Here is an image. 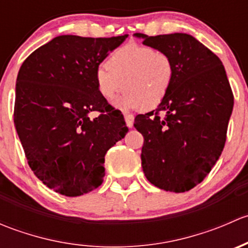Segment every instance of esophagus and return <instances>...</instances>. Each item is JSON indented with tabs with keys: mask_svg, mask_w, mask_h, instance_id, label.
Instances as JSON below:
<instances>
[{
	"mask_svg": "<svg viewBox=\"0 0 248 248\" xmlns=\"http://www.w3.org/2000/svg\"><path fill=\"white\" fill-rule=\"evenodd\" d=\"M124 121H126L127 127L132 128L133 127V122H134V116L132 114H126L124 115Z\"/></svg>",
	"mask_w": 248,
	"mask_h": 248,
	"instance_id": "34e87169",
	"label": "esophagus"
}]
</instances>
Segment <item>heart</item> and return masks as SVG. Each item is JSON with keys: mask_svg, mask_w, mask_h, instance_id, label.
I'll use <instances>...</instances> for the list:
<instances>
[{"mask_svg": "<svg viewBox=\"0 0 248 248\" xmlns=\"http://www.w3.org/2000/svg\"><path fill=\"white\" fill-rule=\"evenodd\" d=\"M106 67L94 72V84L106 101L121 90L124 93L115 102L120 109L151 110L162 103L174 81L171 57L154 47L127 44L108 57Z\"/></svg>", "mask_w": 248, "mask_h": 248, "instance_id": "b5f03b06", "label": "heart"}]
</instances>
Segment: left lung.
Instances as JSON below:
<instances>
[{"label":"left lung","mask_w":248,"mask_h":248,"mask_svg":"<svg viewBox=\"0 0 248 248\" xmlns=\"http://www.w3.org/2000/svg\"><path fill=\"white\" fill-rule=\"evenodd\" d=\"M134 37L167 52L175 69L156 111L134 119L144 137L142 171L158 188L182 193L201 184L223 151L234 106L231 85L221 60L191 34Z\"/></svg>","instance_id":"obj_1"}]
</instances>
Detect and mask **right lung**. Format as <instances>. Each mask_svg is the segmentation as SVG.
<instances>
[{"mask_svg": "<svg viewBox=\"0 0 248 248\" xmlns=\"http://www.w3.org/2000/svg\"><path fill=\"white\" fill-rule=\"evenodd\" d=\"M127 37H55L20 67L16 133L34 175L62 196L78 197L101 186L107 151L128 132L122 114L94 84L96 69ZM92 111L101 115L91 120Z\"/></svg>", "mask_w": 248, "mask_h": 248, "instance_id": "obj_1", "label": "right lung"}]
</instances>
